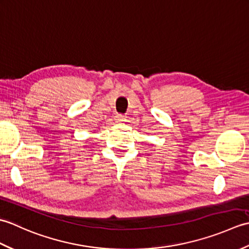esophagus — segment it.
<instances>
[{"label": "esophagus", "mask_w": 249, "mask_h": 249, "mask_svg": "<svg viewBox=\"0 0 249 249\" xmlns=\"http://www.w3.org/2000/svg\"><path fill=\"white\" fill-rule=\"evenodd\" d=\"M115 121L119 122V123H121V122H124L125 121V116L122 115V114H116L115 115Z\"/></svg>", "instance_id": "esophagus-1"}]
</instances>
